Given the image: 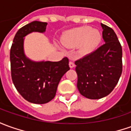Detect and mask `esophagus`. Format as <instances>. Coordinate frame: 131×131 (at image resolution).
<instances>
[{"mask_svg":"<svg viewBox=\"0 0 131 131\" xmlns=\"http://www.w3.org/2000/svg\"><path fill=\"white\" fill-rule=\"evenodd\" d=\"M74 66H75V64H74V63L72 62V61H70V62H69V67H70L71 68H73Z\"/></svg>","mask_w":131,"mask_h":131,"instance_id":"1","label":"esophagus"}]
</instances>
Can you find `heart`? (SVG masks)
Listing matches in <instances>:
<instances>
[{
    "label": "heart",
    "instance_id": "b5f03b06",
    "mask_svg": "<svg viewBox=\"0 0 131 131\" xmlns=\"http://www.w3.org/2000/svg\"><path fill=\"white\" fill-rule=\"evenodd\" d=\"M102 40L101 32L90 26L73 28L67 31L63 38V43L70 47H77L82 54L93 52Z\"/></svg>",
    "mask_w": 131,
    "mask_h": 131
}]
</instances>
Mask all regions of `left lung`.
<instances>
[{
    "label": "left lung",
    "mask_w": 131,
    "mask_h": 131,
    "mask_svg": "<svg viewBox=\"0 0 131 131\" xmlns=\"http://www.w3.org/2000/svg\"><path fill=\"white\" fill-rule=\"evenodd\" d=\"M104 44L75 62L77 88L89 99H100L111 93L123 71V51L113 30L101 23Z\"/></svg>",
    "instance_id": "1"
}]
</instances>
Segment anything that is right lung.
<instances>
[{"mask_svg":"<svg viewBox=\"0 0 131 131\" xmlns=\"http://www.w3.org/2000/svg\"><path fill=\"white\" fill-rule=\"evenodd\" d=\"M47 23L33 21L18 30L10 50L11 72L13 83L26 101L36 104L49 102L54 98L58 84L70 69L68 59L60 61H35L26 56L25 37L32 33H43Z\"/></svg>","mask_w":131,"mask_h":131,"instance_id":"1","label":"right lung"}]
</instances>
